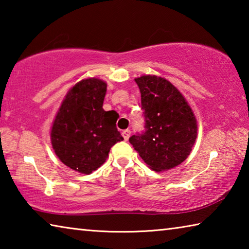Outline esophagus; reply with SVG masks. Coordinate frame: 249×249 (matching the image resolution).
Here are the masks:
<instances>
[{
    "instance_id": "1",
    "label": "esophagus",
    "mask_w": 249,
    "mask_h": 249,
    "mask_svg": "<svg viewBox=\"0 0 249 249\" xmlns=\"http://www.w3.org/2000/svg\"><path fill=\"white\" fill-rule=\"evenodd\" d=\"M130 136V129H125L123 130V137L125 141H127Z\"/></svg>"
}]
</instances>
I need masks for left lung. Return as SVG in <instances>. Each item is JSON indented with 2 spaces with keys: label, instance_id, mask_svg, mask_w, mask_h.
<instances>
[{
  "label": "left lung",
  "instance_id": "left-lung-1",
  "mask_svg": "<svg viewBox=\"0 0 249 249\" xmlns=\"http://www.w3.org/2000/svg\"><path fill=\"white\" fill-rule=\"evenodd\" d=\"M141 90L144 129L129 137L142 159L155 171L184 161L195 145L196 121L183 95L166 79L142 75L135 79Z\"/></svg>",
  "mask_w": 249,
  "mask_h": 249
}]
</instances>
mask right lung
<instances>
[{
  "mask_svg": "<svg viewBox=\"0 0 249 249\" xmlns=\"http://www.w3.org/2000/svg\"><path fill=\"white\" fill-rule=\"evenodd\" d=\"M107 83L86 79L75 84L62 102L52 128L58 158L71 169L89 175L107 160L109 149L123 141L111 111H104Z\"/></svg>",
  "mask_w": 249,
  "mask_h": 249,
  "instance_id": "add662e5",
  "label": "right lung"
}]
</instances>
